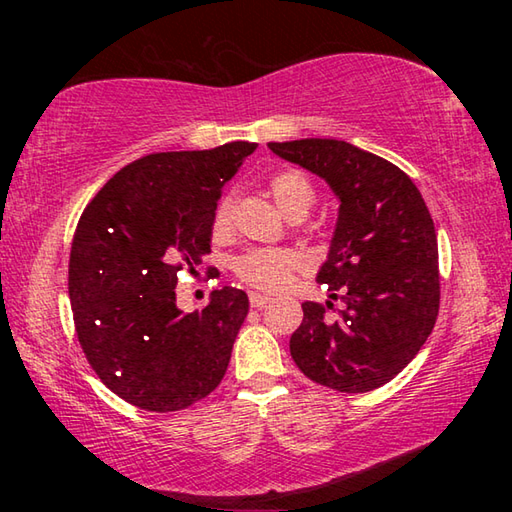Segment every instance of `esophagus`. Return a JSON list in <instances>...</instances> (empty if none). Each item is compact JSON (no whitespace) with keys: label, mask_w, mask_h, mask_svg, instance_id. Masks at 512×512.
I'll return each mask as SVG.
<instances>
[{"label":"esophagus","mask_w":512,"mask_h":512,"mask_svg":"<svg viewBox=\"0 0 512 512\" xmlns=\"http://www.w3.org/2000/svg\"><path fill=\"white\" fill-rule=\"evenodd\" d=\"M250 307H255V309H262V307H266L268 305V302H271V298H268V296H264V293H250Z\"/></svg>","instance_id":"obj_1"}]
</instances>
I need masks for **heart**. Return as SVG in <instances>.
<instances>
[{
  "label": "heart",
  "mask_w": 512,
  "mask_h": 512,
  "mask_svg": "<svg viewBox=\"0 0 512 512\" xmlns=\"http://www.w3.org/2000/svg\"><path fill=\"white\" fill-rule=\"evenodd\" d=\"M268 194L284 216L302 219L316 201V189L300 171H280L268 180ZM235 232V210L225 198L212 216L210 235L216 244H225ZM300 257L293 250H253L235 262V273L241 282L259 291H280L298 271Z\"/></svg>",
  "instance_id": "b5f03b06"
}]
</instances>
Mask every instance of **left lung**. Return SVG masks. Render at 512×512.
Returning a JSON list of instances; mask_svg holds the SVG:
<instances>
[{
	"instance_id": "left-lung-1",
	"label": "left lung",
	"mask_w": 512,
	"mask_h": 512,
	"mask_svg": "<svg viewBox=\"0 0 512 512\" xmlns=\"http://www.w3.org/2000/svg\"><path fill=\"white\" fill-rule=\"evenodd\" d=\"M268 149L325 178L341 201L318 282L345 307L305 302L291 357L320 386L375 391L409 366L438 318V239L424 198L400 167L343 140Z\"/></svg>"
}]
</instances>
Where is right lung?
Masks as SVG:
<instances>
[{"label":"right lung","instance_id":"right-lung-1","mask_svg":"<svg viewBox=\"0 0 512 512\" xmlns=\"http://www.w3.org/2000/svg\"><path fill=\"white\" fill-rule=\"evenodd\" d=\"M253 151L230 142L144 155L101 187L76 225L67 277L76 336L106 388L137 409L183 411L228 370L248 296L223 287L185 314L176 282L210 255L223 185Z\"/></svg>","mask_w":512,"mask_h":512}]
</instances>
